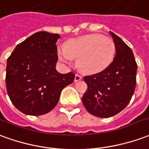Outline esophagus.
Instances as JSON below:
<instances>
[{
    "mask_svg": "<svg viewBox=\"0 0 149 149\" xmlns=\"http://www.w3.org/2000/svg\"><path fill=\"white\" fill-rule=\"evenodd\" d=\"M82 79V77L81 76V75H79V74H76L75 75V78H74V81L76 82H77L79 81H81Z\"/></svg>",
    "mask_w": 149,
    "mask_h": 149,
    "instance_id": "34e87169",
    "label": "esophagus"
}]
</instances>
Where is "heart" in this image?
Instances as JSON below:
<instances>
[{"instance_id": "heart-1", "label": "heart", "mask_w": 149, "mask_h": 149, "mask_svg": "<svg viewBox=\"0 0 149 149\" xmlns=\"http://www.w3.org/2000/svg\"><path fill=\"white\" fill-rule=\"evenodd\" d=\"M114 54L113 40L97 34L76 38L68 47L61 45L58 48V55L62 62L71 64L74 58H79V67L87 73L104 70L112 62Z\"/></svg>"}]
</instances>
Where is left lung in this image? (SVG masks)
Listing matches in <instances>:
<instances>
[{"mask_svg": "<svg viewBox=\"0 0 149 149\" xmlns=\"http://www.w3.org/2000/svg\"><path fill=\"white\" fill-rule=\"evenodd\" d=\"M115 46L113 61L103 71L86 76L88 89L82 97L87 111L99 118L119 113L132 99L136 85L137 64L132 49L118 36L110 32Z\"/></svg>", "mask_w": 149, "mask_h": 149, "instance_id": "obj_1", "label": "left lung"}]
</instances>
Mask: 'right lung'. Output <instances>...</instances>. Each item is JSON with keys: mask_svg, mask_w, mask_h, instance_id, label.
<instances>
[{"mask_svg": "<svg viewBox=\"0 0 149 149\" xmlns=\"http://www.w3.org/2000/svg\"><path fill=\"white\" fill-rule=\"evenodd\" d=\"M58 34L39 31L17 45L7 60L6 89L13 106L23 114L42 115L56 106L62 89L75 74L56 71Z\"/></svg>", "mask_w": 149, "mask_h": 149, "instance_id": "right-lung-1", "label": "right lung"}]
</instances>
